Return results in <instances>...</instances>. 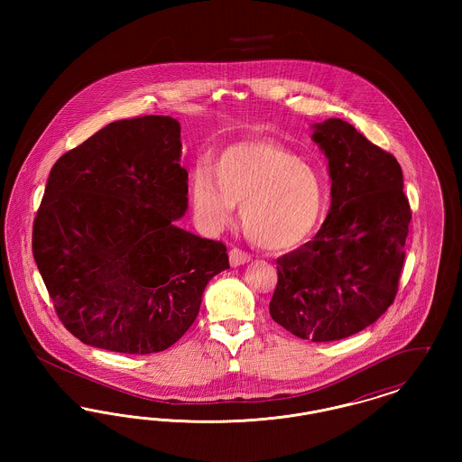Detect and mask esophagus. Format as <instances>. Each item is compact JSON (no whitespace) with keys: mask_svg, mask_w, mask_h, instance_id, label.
<instances>
[{"mask_svg":"<svg viewBox=\"0 0 462 462\" xmlns=\"http://www.w3.org/2000/svg\"><path fill=\"white\" fill-rule=\"evenodd\" d=\"M251 260V256L247 253H244L239 247L230 249V264L232 266H239V264L247 263Z\"/></svg>","mask_w":462,"mask_h":462,"instance_id":"esophagus-1","label":"esophagus"}]
</instances>
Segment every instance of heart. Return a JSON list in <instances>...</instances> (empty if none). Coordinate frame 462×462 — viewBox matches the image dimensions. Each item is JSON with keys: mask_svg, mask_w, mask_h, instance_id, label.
<instances>
[{"mask_svg": "<svg viewBox=\"0 0 462 462\" xmlns=\"http://www.w3.org/2000/svg\"><path fill=\"white\" fill-rule=\"evenodd\" d=\"M199 223L218 232L242 204L247 237L268 251L307 242L328 208V181L319 168L275 140H249L226 147L215 168L200 162L190 176Z\"/></svg>", "mask_w": 462, "mask_h": 462, "instance_id": "obj_1", "label": "heart"}]
</instances>
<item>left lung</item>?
Masks as SVG:
<instances>
[{
    "instance_id": "1",
    "label": "left lung",
    "mask_w": 462,
    "mask_h": 462,
    "mask_svg": "<svg viewBox=\"0 0 462 462\" xmlns=\"http://www.w3.org/2000/svg\"><path fill=\"white\" fill-rule=\"evenodd\" d=\"M313 140L329 159L330 209L313 241L277 260L272 319L301 339L336 341L395 301L412 211L395 155L330 117Z\"/></svg>"
}]
</instances>
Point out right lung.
<instances>
[{
  "label": "right lung",
  "mask_w": 462,
  "mask_h": 462,
  "mask_svg": "<svg viewBox=\"0 0 462 462\" xmlns=\"http://www.w3.org/2000/svg\"><path fill=\"white\" fill-rule=\"evenodd\" d=\"M180 125L114 121L53 164L32 225V254L59 320L85 345L147 355L198 317L226 245L176 226L187 211Z\"/></svg>",
  "instance_id": "right-lung-1"
}]
</instances>
